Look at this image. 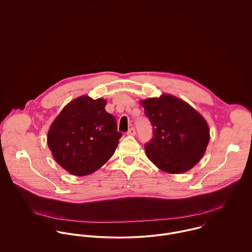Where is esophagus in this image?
<instances>
[{
    "instance_id": "1",
    "label": "esophagus",
    "mask_w": 252,
    "mask_h": 252,
    "mask_svg": "<svg viewBox=\"0 0 252 252\" xmlns=\"http://www.w3.org/2000/svg\"><path fill=\"white\" fill-rule=\"evenodd\" d=\"M127 135H129V136H135L136 135V130H135V128H130L129 130H128V132H127Z\"/></svg>"
}]
</instances>
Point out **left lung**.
Instances as JSON below:
<instances>
[{
  "instance_id": "obj_1",
  "label": "left lung",
  "mask_w": 252,
  "mask_h": 252,
  "mask_svg": "<svg viewBox=\"0 0 252 252\" xmlns=\"http://www.w3.org/2000/svg\"><path fill=\"white\" fill-rule=\"evenodd\" d=\"M141 105L153 129L152 139L144 144L148 159L170 174H181L194 167L210 141L204 117L184 101L169 94L143 100Z\"/></svg>"
}]
</instances>
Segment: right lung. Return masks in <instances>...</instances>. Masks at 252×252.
Here are the masks:
<instances>
[{"label": "right lung", "instance_id": "obj_1", "mask_svg": "<svg viewBox=\"0 0 252 252\" xmlns=\"http://www.w3.org/2000/svg\"><path fill=\"white\" fill-rule=\"evenodd\" d=\"M106 104L102 98L78 97L50 126L48 147L57 163L73 176H86L100 169L122 137L115 117L105 109Z\"/></svg>", "mask_w": 252, "mask_h": 252}]
</instances>
